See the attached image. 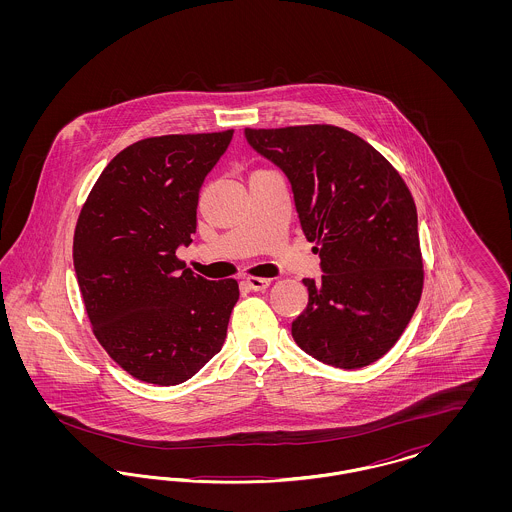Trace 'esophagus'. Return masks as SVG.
<instances>
[{
    "label": "esophagus",
    "mask_w": 512,
    "mask_h": 512,
    "mask_svg": "<svg viewBox=\"0 0 512 512\" xmlns=\"http://www.w3.org/2000/svg\"><path fill=\"white\" fill-rule=\"evenodd\" d=\"M244 282L249 290H255V292H263L270 286L268 278H259V276H247Z\"/></svg>",
    "instance_id": "esophagus-1"
}]
</instances>
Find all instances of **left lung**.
<instances>
[{"label":"left lung","instance_id":"8db88e82","mask_svg":"<svg viewBox=\"0 0 512 512\" xmlns=\"http://www.w3.org/2000/svg\"><path fill=\"white\" fill-rule=\"evenodd\" d=\"M257 153L292 184L303 234L322 278H305L307 309L295 343L336 368L384 357L418 307L424 268L413 195L390 161L332 124L245 128Z\"/></svg>","mask_w":512,"mask_h":512}]
</instances>
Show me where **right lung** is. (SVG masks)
<instances>
[{"label": "right lung", "instance_id": "add662e5", "mask_svg": "<svg viewBox=\"0 0 512 512\" xmlns=\"http://www.w3.org/2000/svg\"><path fill=\"white\" fill-rule=\"evenodd\" d=\"M232 134H169L124 147L76 220L74 270L92 332L136 380L182 384L226 338L238 282L197 276L176 249L192 244L201 184Z\"/></svg>", "mask_w": 512, "mask_h": 512}]
</instances>
